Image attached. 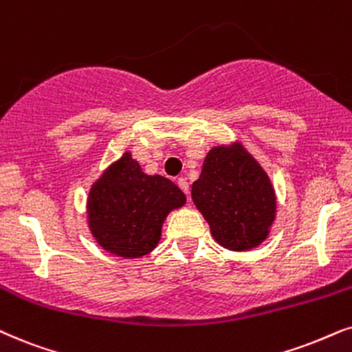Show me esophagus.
Wrapping results in <instances>:
<instances>
[{
  "mask_svg": "<svg viewBox=\"0 0 352 352\" xmlns=\"http://www.w3.org/2000/svg\"><path fill=\"white\" fill-rule=\"evenodd\" d=\"M177 186H179V189L182 190V192H184L186 195H189V182H187L184 177H179V179H177Z\"/></svg>",
  "mask_w": 352,
  "mask_h": 352,
  "instance_id": "1",
  "label": "esophagus"
}]
</instances>
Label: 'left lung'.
<instances>
[{
    "label": "left lung",
    "mask_w": 352,
    "mask_h": 352,
    "mask_svg": "<svg viewBox=\"0 0 352 352\" xmlns=\"http://www.w3.org/2000/svg\"><path fill=\"white\" fill-rule=\"evenodd\" d=\"M192 200L217 243L236 252L265 241L275 220L272 182L241 144L210 150L192 184Z\"/></svg>",
    "instance_id": "left-lung-1"
}]
</instances>
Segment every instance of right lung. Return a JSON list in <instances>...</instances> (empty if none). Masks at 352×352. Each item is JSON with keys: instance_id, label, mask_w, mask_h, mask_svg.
Instances as JSON below:
<instances>
[{"instance_id": "add662e5", "label": "right lung", "mask_w": 352, "mask_h": 352, "mask_svg": "<svg viewBox=\"0 0 352 352\" xmlns=\"http://www.w3.org/2000/svg\"><path fill=\"white\" fill-rule=\"evenodd\" d=\"M184 204L186 195L175 182L145 175L124 153L90 189L89 228L104 250L139 258L157 248L166 215Z\"/></svg>"}]
</instances>
